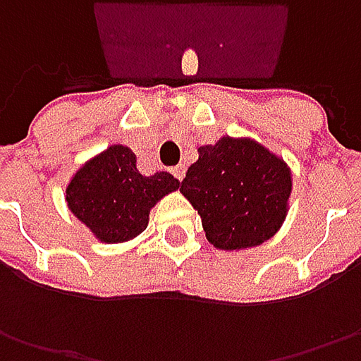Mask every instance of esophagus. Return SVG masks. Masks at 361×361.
Segmentation results:
<instances>
[{
    "instance_id": "esophagus-1",
    "label": "esophagus",
    "mask_w": 361,
    "mask_h": 361,
    "mask_svg": "<svg viewBox=\"0 0 361 361\" xmlns=\"http://www.w3.org/2000/svg\"><path fill=\"white\" fill-rule=\"evenodd\" d=\"M185 171H187V169H185L183 164H178V166H174V169H173L174 178H176V180H183V176H185Z\"/></svg>"
}]
</instances>
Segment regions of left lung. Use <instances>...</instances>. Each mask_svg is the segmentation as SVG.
Wrapping results in <instances>:
<instances>
[{"instance_id": "left-lung-1", "label": "left lung", "mask_w": 361, "mask_h": 361, "mask_svg": "<svg viewBox=\"0 0 361 361\" xmlns=\"http://www.w3.org/2000/svg\"><path fill=\"white\" fill-rule=\"evenodd\" d=\"M180 192L199 211L209 243L219 249H247L281 227L291 195V173L267 148L247 138L223 136L201 146Z\"/></svg>"}]
</instances>
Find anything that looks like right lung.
<instances>
[{
    "instance_id": "1",
    "label": "right lung",
    "mask_w": 361,
    "mask_h": 361,
    "mask_svg": "<svg viewBox=\"0 0 361 361\" xmlns=\"http://www.w3.org/2000/svg\"><path fill=\"white\" fill-rule=\"evenodd\" d=\"M178 187L173 174H140L130 148L114 145L78 171L66 201L100 241L122 243L140 235L150 209Z\"/></svg>"
}]
</instances>
